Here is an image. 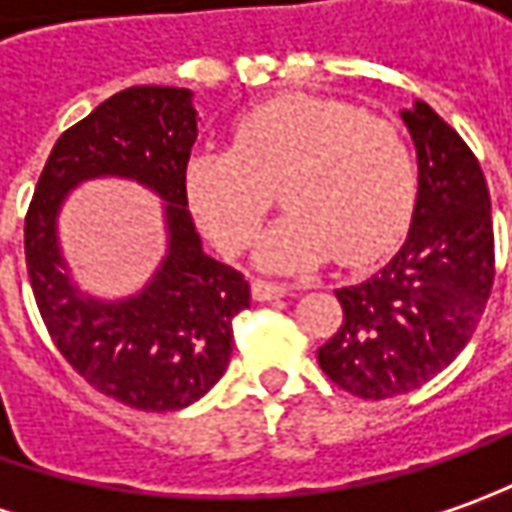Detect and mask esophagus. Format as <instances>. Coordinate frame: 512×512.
I'll return each mask as SVG.
<instances>
[{
  "instance_id": "1",
  "label": "esophagus",
  "mask_w": 512,
  "mask_h": 512,
  "mask_svg": "<svg viewBox=\"0 0 512 512\" xmlns=\"http://www.w3.org/2000/svg\"><path fill=\"white\" fill-rule=\"evenodd\" d=\"M252 294H255V300H280V297L294 294V286H289V283H274V280H255L252 283Z\"/></svg>"
}]
</instances>
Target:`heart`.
<instances>
[{
    "label": "heart",
    "mask_w": 512,
    "mask_h": 512,
    "mask_svg": "<svg viewBox=\"0 0 512 512\" xmlns=\"http://www.w3.org/2000/svg\"><path fill=\"white\" fill-rule=\"evenodd\" d=\"M277 189L289 212L260 246L263 266L300 272L334 257L360 269L405 235L419 172L391 118L317 96L257 104L235 124L232 150H201L186 164L198 221L232 255L255 243Z\"/></svg>",
    "instance_id": "obj_1"
}]
</instances>
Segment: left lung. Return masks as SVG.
<instances>
[{"instance_id":"left-lung-1","label":"left lung","mask_w":512,"mask_h":512,"mask_svg":"<svg viewBox=\"0 0 512 512\" xmlns=\"http://www.w3.org/2000/svg\"><path fill=\"white\" fill-rule=\"evenodd\" d=\"M402 121L419 161L411 232L377 274L334 291L343 323L317 351L323 374L360 399L408 394L448 368L479 326L496 274L476 155L425 101Z\"/></svg>"}]
</instances>
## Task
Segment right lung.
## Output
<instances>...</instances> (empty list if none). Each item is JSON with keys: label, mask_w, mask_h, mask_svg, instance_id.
Instances as JSON below:
<instances>
[{"label": "right lung", "mask_w": 512, "mask_h": 512, "mask_svg": "<svg viewBox=\"0 0 512 512\" xmlns=\"http://www.w3.org/2000/svg\"><path fill=\"white\" fill-rule=\"evenodd\" d=\"M198 138L184 87H127L59 135L25 215V263L47 334L104 397L138 411H178L223 377L232 320L249 309V280L209 257L186 209V164ZM124 174L168 201L170 255L124 304L79 298L61 272L55 212L70 185Z\"/></svg>", "instance_id": "obj_1"}]
</instances>
